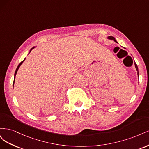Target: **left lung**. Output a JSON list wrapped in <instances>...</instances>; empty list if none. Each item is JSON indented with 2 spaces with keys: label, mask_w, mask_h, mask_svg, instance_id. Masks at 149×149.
<instances>
[{
  "label": "left lung",
  "mask_w": 149,
  "mask_h": 149,
  "mask_svg": "<svg viewBox=\"0 0 149 149\" xmlns=\"http://www.w3.org/2000/svg\"><path fill=\"white\" fill-rule=\"evenodd\" d=\"M107 38L108 39H110V40H113L115 42H116V43H118V42L116 41V39L114 38V37H111V36H109V37H107ZM134 65H135V67H136V70H137V75H138V78H139V69H138V67H137V65H136V62L134 61Z\"/></svg>",
  "instance_id": "left-lung-1"
}]
</instances>
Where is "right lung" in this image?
<instances>
[{"mask_svg":"<svg viewBox=\"0 0 149 149\" xmlns=\"http://www.w3.org/2000/svg\"><path fill=\"white\" fill-rule=\"evenodd\" d=\"M34 48H35V47H33L32 48H31V49H30V52H31V50H32V49H33ZM30 52H29V53H30ZM25 59H24L23 61H22V62H20V63L19 65V66H17V69H16V70H15V74H14V81H13V84H14V81H15V78L16 74H17V71H18V70H19V68H20V66H21V65H22V63H23V62L25 61Z\"/></svg>","mask_w":149,"mask_h":149,"instance_id":"1","label":"right lung"}]
</instances>
